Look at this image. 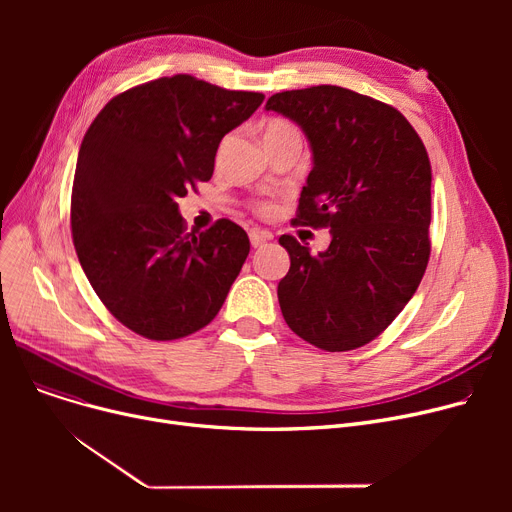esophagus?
<instances>
[{"instance_id": "esophagus-1", "label": "esophagus", "mask_w": 512, "mask_h": 512, "mask_svg": "<svg viewBox=\"0 0 512 512\" xmlns=\"http://www.w3.org/2000/svg\"><path fill=\"white\" fill-rule=\"evenodd\" d=\"M249 238H251V245H253L255 249H259V247L267 245V242L272 240V234H270V232H263V230H251V232H249Z\"/></svg>"}]
</instances>
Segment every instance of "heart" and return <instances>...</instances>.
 Instances as JSON below:
<instances>
[{"mask_svg": "<svg viewBox=\"0 0 512 512\" xmlns=\"http://www.w3.org/2000/svg\"><path fill=\"white\" fill-rule=\"evenodd\" d=\"M290 132H297V130H294V126H292L290 122L280 120V118L267 120V122H265V126H263V143L272 141V139H280V137H284V134H290ZM272 209H274V205H272L270 201H261V203H257V211H259V213H270Z\"/></svg>", "mask_w": 512, "mask_h": 512, "instance_id": "heart-1", "label": "heart"}]
</instances>
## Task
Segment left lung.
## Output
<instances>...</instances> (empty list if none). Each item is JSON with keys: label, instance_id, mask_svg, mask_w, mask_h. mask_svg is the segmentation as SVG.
<instances>
[{"label": "left lung", "instance_id": "left-lung-1", "mask_svg": "<svg viewBox=\"0 0 512 512\" xmlns=\"http://www.w3.org/2000/svg\"><path fill=\"white\" fill-rule=\"evenodd\" d=\"M265 110L297 122L313 170L294 226L330 228L311 255L284 234L290 270L278 284L288 328L328 353L378 338L415 294L429 261L432 166L392 105L334 85L272 95Z\"/></svg>", "mask_w": 512, "mask_h": 512}]
</instances>
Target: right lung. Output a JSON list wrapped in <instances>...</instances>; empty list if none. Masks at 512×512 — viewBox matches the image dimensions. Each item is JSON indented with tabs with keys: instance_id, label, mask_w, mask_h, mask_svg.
I'll return each mask as SVG.
<instances>
[{
	"instance_id": "obj_1",
	"label": "right lung",
	"mask_w": 512,
	"mask_h": 512,
	"mask_svg": "<svg viewBox=\"0 0 512 512\" xmlns=\"http://www.w3.org/2000/svg\"><path fill=\"white\" fill-rule=\"evenodd\" d=\"M261 101V93L176 74L116 95L89 126L72 184L74 249L128 330L176 340L222 309L249 236L226 218L186 232L176 201L211 178L224 134Z\"/></svg>"
}]
</instances>
